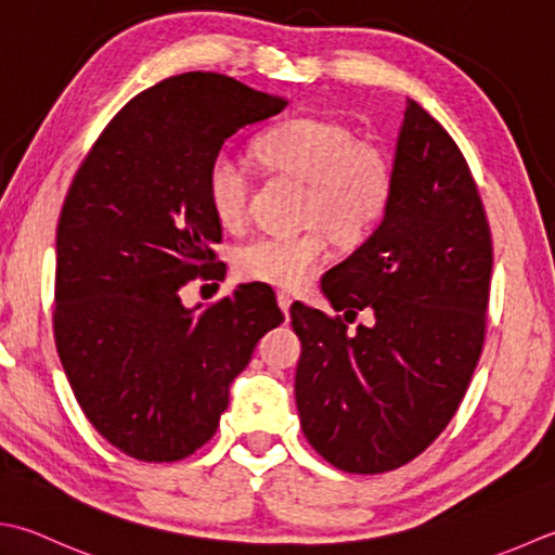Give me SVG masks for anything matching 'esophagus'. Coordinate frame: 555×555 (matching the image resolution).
Listing matches in <instances>:
<instances>
[{
	"label": "esophagus",
	"instance_id": "34e87169",
	"mask_svg": "<svg viewBox=\"0 0 555 555\" xmlns=\"http://www.w3.org/2000/svg\"><path fill=\"white\" fill-rule=\"evenodd\" d=\"M276 300H279V306H281V310L286 312V318H288V310H291V302H293V296L288 291H279L276 293Z\"/></svg>",
	"mask_w": 555,
	"mask_h": 555
}]
</instances>
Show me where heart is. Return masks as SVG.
<instances>
[{
    "mask_svg": "<svg viewBox=\"0 0 555 555\" xmlns=\"http://www.w3.org/2000/svg\"><path fill=\"white\" fill-rule=\"evenodd\" d=\"M255 156L274 176L306 184L298 235H259L233 253L235 274L247 281L296 288L327 259L332 235L361 243L385 219L395 194V166L387 151L336 119L296 117L255 141ZM249 176L221 151L206 172V197L228 231L247 221Z\"/></svg>",
    "mask_w": 555,
    "mask_h": 555,
    "instance_id": "b5f03b06",
    "label": "heart"
}]
</instances>
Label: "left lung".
<instances>
[{"label": "left lung", "mask_w": 555, "mask_h": 555, "mask_svg": "<svg viewBox=\"0 0 555 555\" xmlns=\"http://www.w3.org/2000/svg\"><path fill=\"white\" fill-rule=\"evenodd\" d=\"M491 269L469 163L436 117L406 101L385 219L322 279L344 314L291 306L300 428L320 457L349 474H385L440 436L483 349ZM363 307L376 324L349 333Z\"/></svg>", "instance_id": "left-lung-1"}]
</instances>
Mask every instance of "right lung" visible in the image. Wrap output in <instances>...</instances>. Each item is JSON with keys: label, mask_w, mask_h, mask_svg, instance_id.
Segmentation results:
<instances>
[{"label": "right lung", "mask_w": 555, "mask_h": 555, "mask_svg": "<svg viewBox=\"0 0 555 555\" xmlns=\"http://www.w3.org/2000/svg\"><path fill=\"white\" fill-rule=\"evenodd\" d=\"M284 105L225 74L170 76L134 95L74 172L57 223L54 346L91 426L139 462H178L209 442L228 387L284 322L267 286H237L204 310L178 296L223 271L211 160Z\"/></svg>", "instance_id": "1"}]
</instances>
